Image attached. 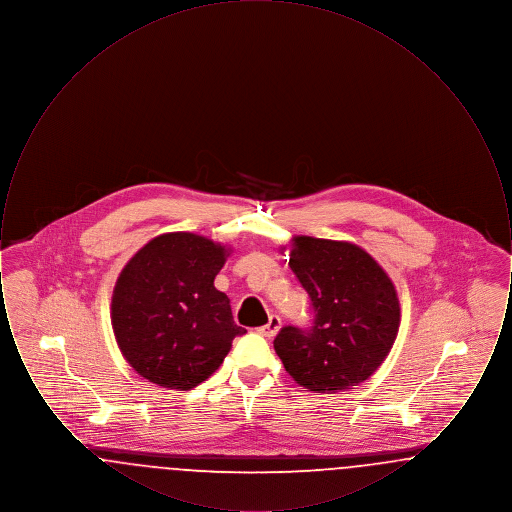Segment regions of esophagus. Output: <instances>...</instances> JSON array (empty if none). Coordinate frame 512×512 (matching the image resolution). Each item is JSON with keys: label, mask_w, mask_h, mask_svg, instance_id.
I'll return each mask as SVG.
<instances>
[{"label": "esophagus", "mask_w": 512, "mask_h": 512, "mask_svg": "<svg viewBox=\"0 0 512 512\" xmlns=\"http://www.w3.org/2000/svg\"><path fill=\"white\" fill-rule=\"evenodd\" d=\"M280 328H282V320H280V317L270 315L267 324H265V326H261L257 332H259V334H263L265 338H274V336L278 334V330H280Z\"/></svg>", "instance_id": "1"}]
</instances>
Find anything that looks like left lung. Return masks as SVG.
Returning <instances> with one entry per match:
<instances>
[{"mask_svg":"<svg viewBox=\"0 0 512 512\" xmlns=\"http://www.w3.org/2000/svg\"><path fill=\"white\" fill-rule=\"evenodd\" d=\"M280 251L307 290L315 326H286L274 349L293 380L305 390L336 393L368 380L397 338L401 307L395 284L361 245L293 236Z\"/></svg>","mask_w":512,"mask_h":512,"instance_id":"8db88e82","label":"left lung"}]
</instances>
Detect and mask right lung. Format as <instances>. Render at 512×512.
<instances>
[{"mask_svg":"<svg viewBox=\"0 0 512 512\" xmlns=\"http://www.w3.org/2000/svg\"><path fill=\"white\" fill-rule=\"evenodd\" d=\"M232 247L167 232L140 247L115 282L111 326L122 357L144 380L188 391L207 380L244 334L215 276Z\"/></svg>","mask_w":512,"mask_h":512,"instance_id":"add662e5","label":"right lung"}]
</instances>
